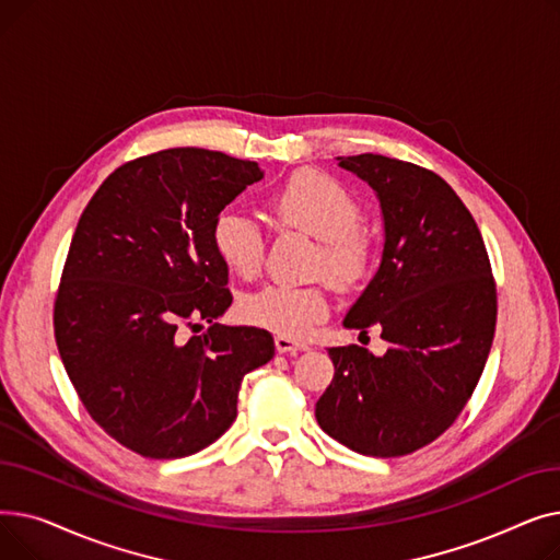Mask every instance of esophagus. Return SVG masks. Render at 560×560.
Segmentation results:
<instances>
[{
	"label": "esophagus",
	"mask_w": 560,
	"mask_h": 560,
	"mask_svg": "<svg viewBox=\"0 0 560 560\" xmlns=\"http://www.w3.org/2000/svg\"><path fill=\"white\" fill-rule=\"evenodd\" d=\"M275 345H277V351H281V354H295V351H306V349H308L306 342L292 340V338H288V336H277V338H275Z\"/></svg>",
	"instance_id": "1"
}]
</instances>
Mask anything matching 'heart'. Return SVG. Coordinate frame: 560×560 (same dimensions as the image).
<instances>
[{"label":"heart","mask_w":560,"mask_h":560,"mask_svg":"<svg viewBox=\"0 0 560 560\" xmlns=\"http://www.w3.org/2000/svg\"><path fill=\"white\" fill-rule=\"evenodd\" d=\"M268 206L279 226L302 231L322 243L317 275H327L342 288L357 285L368 275L372 243L361 226L363 209L334 176L300 170L272 192ZM211 238L231 272L249 279L260 270L265 238L249 215L231 209L218 213ZM241 315L252 327L302 338L329 315V295L319 285H265L243 300Z\"/></svg>","instance_id":"b5f03b06"}]
</instances>
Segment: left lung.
<instances>
[{
  "instance_id": "obj_1",
  "label": "left lung",
  "mask_w": 560,
  "mask_h": 560,
  "mask_svg": "<svg viewBox=\"0 0 560 560\" xmlns=\"http://www.w3.org/2000/svg\"><path fill=\"white\" fill-rule=\"evenodd\" d=\"M376 192L384 254L347 329L378 327L384 357L331 347L336 374L315 404L317 424L365 456L413 454L443 435L472 397L497 322L481 231L431 170L381 154L338 156Z\"/></svg>"
}]
</instances>
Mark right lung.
I'll use <instances>...</instances> for the list:
<instances>
[{
    "label": "right lung",
    "instance_id": "add662e5",
    "mask_svg": "<svg viewBox=\"0 0 560 560\" xmlns=\"http://www.w3.org/2000/svg\"><path fill=\"white\" fill-rule=\"evenodd\" d=\"M260 179L254 161L176 147L117 167L79 218L54 302L58 354L91 418L144 458L215 443L245 374L275 357L265 329L215 322L233 298L213 220ZM192 318L212 327L186 341Z\"/></svg>",
    "mask_w": 560,
    "mask_h": 560
}]
</instances>
